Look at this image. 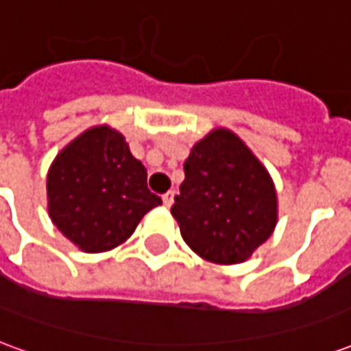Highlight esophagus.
<instances>
[{
  "mask_svg": "<svg viewBox=\"0 0 351 351\" xmlns=\"http://www.w3.org/2000/svg\"><path fill=\"white\" fill-rule=\"evenodd\" d=\"M161 199H163V205L169 208V206L175 203V191H167V193H163V195H161Z\"/></svg>",
  "mask_w": 351,
  "mask_h": 351,
  "instance_id": "esophagus-1",
  "label": "esophagus"
}]
</instances>
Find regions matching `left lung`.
<instances>
[{
  "mask_svg": "<svg viewBox=\"0 0 351 351\" xmlns=\"http://www.w3.org/2000/svg\"><path fill=\"white\" fill-rule=\"evenodd\" d=\"M171 214L186 244L213 263H241L276 226L267 169L235 133L216 130L191 148Z\"/></svg>",
  "mask_w": 351,
  "mask_h": 351,
  "instance_id": "1",
  "label": "left lung"
}]
</instances>
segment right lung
<instances>
[{
	"label": "right lung",
	"instance_id": "right-lung-1",
	"mask_svg": "<svg viewBox=\"0 0 351 351\" xmlns=\"http://www.w3.org/2000/svg\"><path fill=\"white\" fill-rule=\"evenodd\" d=\"M49 213L62 233L88 254L112 250L133 235L161 199L122 133L92 128L58 156L47 178Z\"/></svg>",
	"mask_w": 351,
	"mask_h": 351
}]
</instances>
